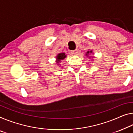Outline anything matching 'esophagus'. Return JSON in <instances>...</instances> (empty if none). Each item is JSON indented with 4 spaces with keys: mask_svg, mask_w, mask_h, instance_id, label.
Masks as SVG:
<instances>
[{
    "mask_svg": "<svg viewBox=\"0 0 133 133\" xmlns=\"http://www.w3.org/2000/svg\"><path fill=\"white\" fill-rule=\"evenodd\" d=\"M72 54L74 55H77V54H78V50H77V49H75L74 50H72Z\"/></svg>",
    "mask_w": 133,
    "mask_h": 133,
    "instance_id": "34e87169",
    "label": "esophagus"
}]
</instances>
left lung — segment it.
<instances>
[{"label": "left lung", "mask_w": 133, "mask_h": 133, "mask_svg": "<svg viewBox=\"0 0 133 133\" xmlns=\"http://www.w3.org/2000/svg\"><path fill=\"white\" fill-rule=\"evenodd\" d=\"M91 52H92V51H90V52H89V51H88V52H87V54H86V55H87V54H90V53H91Z\"/></svg>", "instance_id": "obj_1"}]
</instances>
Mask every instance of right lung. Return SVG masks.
Wrapping results in <instances>:
<instances>
[{"label":"right lung","mask_w":133,"mask_h":133,"mask_svg":"<svg viewBox=\"0 0 133 133\" xmlns=\"http://www.w3.org/2000/svg\"><path fill=\"white\" fill-rule=\"evenodd\" d=\"M65 57H66V55H65L64 53H61V54H58L56 58V59H57L56 62L58 63V65H59V63L61 62V60L64 59V58H65Z\"/></svg>","instance_id":"obj_1"}]
</instances>
